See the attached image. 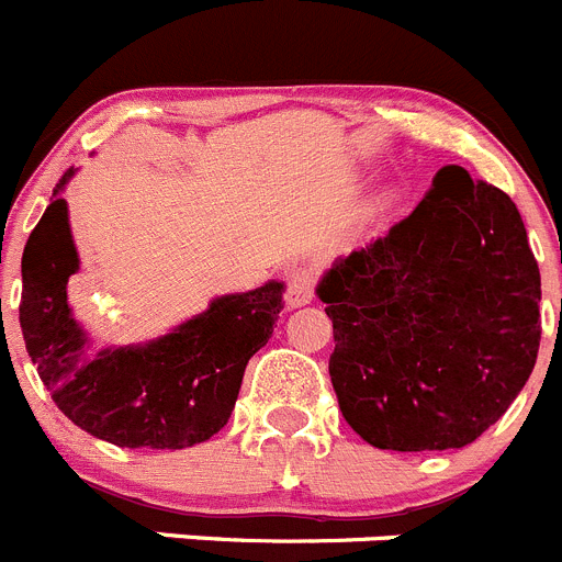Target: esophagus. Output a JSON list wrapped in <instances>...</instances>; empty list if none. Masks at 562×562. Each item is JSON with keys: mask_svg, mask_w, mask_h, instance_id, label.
I'll list each match as a JSON object with an SVG mask.
<instances>
[{"mask_svg": "<svg viewBox=\"0 0 562 562\" xmlns=\"http://www.w3.org/2000/svg\"><path fill=\"white\" fill-rule=\"evenodd\" d=\"M316 282L318 274L316 269H296L291 277H288V288H285V305L288 307H302L313 300V293H316Z\"/></svg>", "mask_w": 562, "mask_h": 562, "instance_id": "34e87169", "label": "esophagus"}]
</instances>
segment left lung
Instances as JSON below:
<instances>
[{
	"label": "left lung",
	"mask_w": 562,
	"mask_h": 562,
	"mask_svg": "<svg viewBox=\"0 0 562 562\" xmlns=\"http://www.w3.org/2000/svg\"><path fill=\"white\" fill-rule=\"evenodd\" d=\"M316 293L333 318L338 408L381 451L464 448L532 375L538 260L513 199L459 165Z\"/></svg>",
	"instance_id": "8db88e82"
}]
</instances>
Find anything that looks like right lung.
I'll return each mask as SVG.
<instances>
[{"instance_id": "1", "label": "right lung", "mask_w": 562, "mask_h": 562, "mask_svg": "<svg viewBox=\"0 0 562 562\" xmlns=\"http://www.w3.org/2000/svg\"><path fill=\"white\" fill-rule=\"evenodd\" d=\"M60 176L22 257L19 322L30 361L75 426L120 448L179 451L226 426L246 363L269 341L282 311V282L221 296L210 311L143 347L89 356L67 302L78 251L69 235Z\"/></svg>"}]
</instances>
